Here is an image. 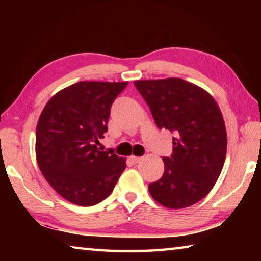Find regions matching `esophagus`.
Instances as JSON below:
<instances>
[{
  "instance_id": "1",
  "label": "esophagus",
  "mask_w": 261,
  "mask_h": 261,
  "mask_svg": "<svg viewBox=\"0 0 261 261\" xmlns=\"http://www.w3.org/2000/svg\"><path fill=\"white\" fill-rule=\"evenodd\" d=\"M130 160L134 162V163H138V162H140L141 160H143V158L141 156H135V155H131L130 156Z\"/></svg>"
}]
</instances>
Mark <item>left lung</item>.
<instances>
[{"instance_id":"left-lung-1","label":"left lung","mask_w":261,"mask_h":261,"mask_svg":"<svg viewBox=\"0 0 261 261\" xmlns=\"http://www.w3.org/2000/svg\"><path fill=\"white\" fill-rule=\"evenodd\" d=\"M159 129L175 132L165 171L148 185L153 199L168 208L196 204L218 180L227 154V131L218 103L204 88L180 78L136 81Z\"/></svg>"}]
</instances>
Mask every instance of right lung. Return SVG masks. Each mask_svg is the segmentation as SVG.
<instances>
[{
    "instance_id": "right-lung-1",
    "label": "right lung",
    "mask_w": 261,
    "mask_h": 261,
    "mask_svg": "<svg viewBox=\"0 0 261 261\" xmlns=\"http://www.w3.org/2000/svg\"><path fill=\"white\" fill-rule=\"evenodd\" d=\"M127 82H79L53 95L35 132L38 166L65 200L93 206L113 192L125 158L96 145L108 130L110 107Z\"/></svg>"
}]
</instances>
